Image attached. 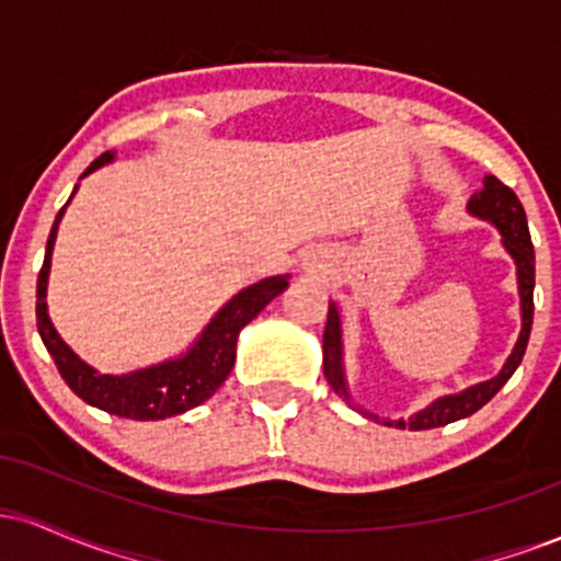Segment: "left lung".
Returning <instances> with one entry per match:
<instances>
[{
    "instance_id": "obj_1",
    "label": "left lung",
    "mask_w": 561,
    "mask_h": 561,
    "mask_svg": "<svg viewBox=\"0 0 561 561\" xmlns=\"http://www.w3.org/2000/svg\"><path fill=\"white\" fill-rule=\"evenodd\" d=\"M467 210L480 221L493 224L501 234V244L508 255H512L514 266H517V293H519V317H523V330H519L517 343H514L512 353L501 366V371L485 382L469 385L461 392H450V396L435 398L433 403H427L424 409L414 411L409 420H382V416L371 414L364 405L353 403L351 388H347L345 377V347H343V319H340L337 302L330 300V313H327V327H324V377L330 382V388L343 398L345 403H351L358 414H364L366 420H375L388 424V427L398 430H433L443 427V424L467 420L469 414L482 409L491 398L506 385V379L517 371L519 362L525 356L527 340H530L533 330V287H536V253H533L530 242V229H527L525 208L519 203L517 195L508 190L506 184H501L495 176L482 179V190L474 192L469 197Z\"/></svg>"
}]
</instances>
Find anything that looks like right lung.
<instances>
[{
  "label": "right lung",
  "instance_id": "add662e5",
  "mask_svg": "<svg viewBox=\"0 0 561 561\" xmlns=\"http://www.w3.org/2000/svg\"><path fill=\"white\" fill-rule=\"evenodd\" d=\"M115 152H105L81 173L89 176L102 165L113 163ZM79 192L76 184L73 195ZM70 195V199H73ZM68 199V203H70ZM68 203L57 214L53 231L47 240V253H44V266L38 272L36 282V327L42 334V343L55 358L57 371L66 379V385L81 401H87L94 409L107 411L113 416H126V420L156 422L165 416L184 414L195 405L208 401L214 392L221 388L224 379L229 377L231 366L237 358V337L242 327L250 324L263 308L272 302L276 295H282L289 285V274L266 276L255 285L240 289L234 298L224 302L216 311V317L203 327L197 340L179 356L165 358V362L145 366V369L126 371V375H102L92 364H87L79 353L70 347L60 332L55 330L53 319L47 311V285L49 268H53V250L57 240V227L66 216Z\"/></svg>",
  "mask_w": 561,
  "mask_h": 561
}]
</instances>
